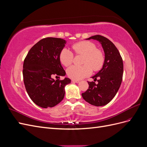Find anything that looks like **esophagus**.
<instances>
[{
    "mask_svg": "<svg viewBox=\"0 0 147 147\" xmlns=\"http://www.w3.org/2000/svg\"><path fill=\"white\" fill-rule=\"evenodd\" d=\"M72 82L73 83H79V80H72Z\"/></svg>",
    "mask_w": 147,
    "mask_h": 147,
    "instance_id": "34e87169",
    "label": "esophagus"
}]
</instances>
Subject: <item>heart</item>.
Masks as SVG:
<instances>
[{
  "mask_svg": "<svg viewBox=\"0 0 147 147\" xmlns=\"http://www.w3.org/2000/svg\"><path fill=\"white\" fill-rule=\"evenodd\" d=\"M75 53L83 55V65H72L67 70L69 77L73 80H81L91 75L92 69L94 71L99 70L104 65L105 57L104 53L97 49L95 44L90 41H81L72 45ZM74 59L73 53L67 48H63L59 55L61 63L64 66L72 64Z\"/></svg>",
  "mask_w": 147,
  "mask_h": 147,
  "instance_id": "heart-1",
  "label": "heart"
}]
</instances>
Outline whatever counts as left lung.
Listing matches in <instances>:
<instances>
[{"label": "left lung", "instance_id": "left-lung-1", "mask_svg": "<svg viewBox=\"0 0 147 147\" xmlns=\"http://www.w3.org/2000/svg\"><path fill=\"white\" fill-rule=\"evenodd\" d=\"M87 40H98L105 53L103 67L92 78L94 82H88L89 88L82 93L83 98L94 106H103L113 99L121 85L123 74L122 57L117 47L108 38L100 35L92 36Z\"/></svg>", "mask_w": 147, "mask_h": 147}]
</instances>
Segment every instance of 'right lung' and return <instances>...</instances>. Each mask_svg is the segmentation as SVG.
Segmentation results:
<instances>
[{
    "label": "right lung",
    "instance_id": "right-lung-1",
    "mask_svg": "<svg viewBox=\"0 0 147 147\" xmlns=\"http://www.w3.org/2000/svg\"><path fill=\"white\" fill-rule=\"evenodd\" d=\"M65 40L47 37L30 48L23 64V80L26 91L34 103L42 108L53 107L63 100L65 86L70 80L65 78V72L61 64L59 55ZM55 76L59 78L54 80Z\"/></svg>",
    "mask_w": 147,
    "mask_h": 147
}]
</instances>
